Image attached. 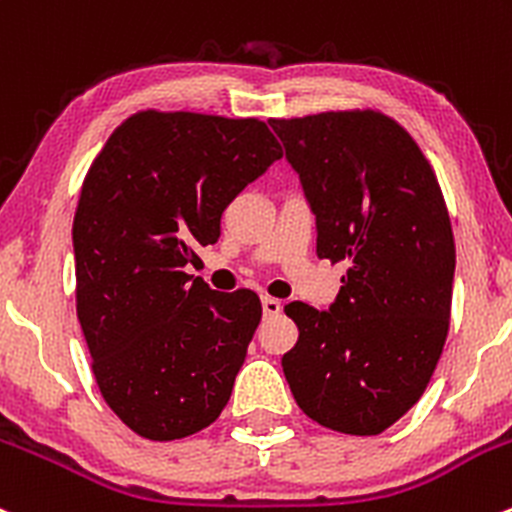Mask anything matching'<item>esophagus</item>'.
<instances>
[{
  "instance_id": "34e87169",
  "label": "esophagus",
  "mask_w": 512,
  "mask_h": 512,
  "mask_svg": "<svg viewBox=\"0 0 512 512\" xmlns=\"http://www.w3.org/2000/svg\"><path fill=\"white\" fill-rule=\"evenodd\" d=\"M262 311H265V316H277L279 311H282V301L272 297H262Z\"/></svg>"
}]
</instances>
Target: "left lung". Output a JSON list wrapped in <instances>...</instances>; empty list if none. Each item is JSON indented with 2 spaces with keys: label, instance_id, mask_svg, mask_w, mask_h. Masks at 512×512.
I'll return each instance as SVG.
<instances>
[{
  "label": "left lung",
  "instance_id": "left-lung-1",
  "mask_svg": "<svg viewBox=\"0 0 512 512\" xmlns=\"http://www.w3.org/2000/svg\"><path fill=\"white\" fill-rule=\"evenodd\" d=\"M316 215V255L348 262L328 311L284 306L299 341L282 368L297 405L373 437L422 397L444 348L456 250L432 166L373 110L270 120Z\"/></svg>",
  "mask_w": 512,
  "mask_h": 512
}]
</instances>
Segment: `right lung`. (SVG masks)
Instances as JSON below:
<instances>
[{"instance_id": "right-lung-1", "label": "right lung", "mask_w": 512, "mask_h": 512, "mask_svg": "<svg viewBox=\"0 0 512 512\" xmlns=\"http://www.w3.org/2000/svg\"><path fill=\"white\" fill-rule=\"evenodd\" d=\"M282 147L260 120L137 112L90 166L73 220L78 321L110 410L171 441L215 422L233 392L260 297L186 274L220 215Z\"/></svg>"}]
</instances>
